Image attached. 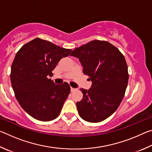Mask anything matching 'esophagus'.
I'll return each mask as SVG.
<instances>
[{"label": "esophagus", "mask_w": 152, "mask_h": 152, "mask_svg": "<svg viewBox=\"0 0 152 152\" xmlns=\"http://www.w3.org/2000/svg\"><path fill=\"white\" fill-rule=\"evenodd\" d=\"M76 88H72L71 87V92H74L75 91H76Z\"/></svg>", "instance_id": "esophagus-1"}]
</instances>
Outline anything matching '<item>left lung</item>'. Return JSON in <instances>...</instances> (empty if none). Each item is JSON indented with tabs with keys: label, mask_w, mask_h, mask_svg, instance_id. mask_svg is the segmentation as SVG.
<instances>
[{
	"label": "left lung",
	"mask_w": 152,
	"mask_h": 152,
	"mask_svg": "<svg viewBox=\"0 0 152 152\" xmlns=\"http://www.w3.org/2000/svg\"><path fill=\"white\" fill-rule=\"evenodd\" d=\"M79 59L83 73L92 82L89 90L81 88L83 98L76 102L78 114L88 122L99 123L115 113L127 86L125 59L107 41L93 40L76 48L70 54Z\"/></svg>",
	"instance_id": "left-lung-1"
}]
</instances>
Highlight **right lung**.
Listing matches in <instances>:
<instances>
[{"instance_id":"right-lung-1","label":"right lung","mask_w":152,"mask_h":152,"mask_svg":"<svg viewBox=\"0 0 152 152\" xmlns=\"http://www.w3.org/2000/svg\"><path fill=\"white\" fill-rule=\"evenodd\" d=\"M71 51L35 38L16 53L11 66V85L20 107L34 119L50 121L60 114L70 86L67 82L56 84L48 77L53 75L61 59Z\"/></svg>"}]
</instances>
